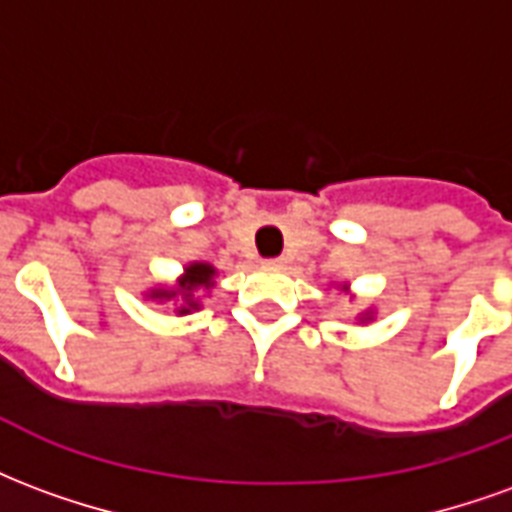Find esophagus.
<instances>
[{
  "mask_svg": "<svg viewBox=\"0 0 512 512\" xmlns=\"http://www.w3.org/2000/svg\"><path fill=\"white\" fill-rule=\"evenodd\" d=\"M282 263H285V257H268L266 260V266H271V268H279Z\"/></svg>",
  "mask_w": 512,
  "mask_h": 512,
  "instance_id": "1",
  "label": "esophagus"
}]
</instances>
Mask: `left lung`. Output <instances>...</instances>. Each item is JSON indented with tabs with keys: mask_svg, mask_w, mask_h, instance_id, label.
Wrapping results in <instances>:
<instances>
[{
	"mask_svg": "<svg viewBox=\"0 0 512 512\" xmlns=\"http://www.w3.org/2000/svg\"><path fill=\"white\" fill-rule=\"evenodd\" d=\"M343 290H345V285H343ZM362 321H370V312H365V318H362Z\"/></svg>",
	"mask_w": 512,
	"mask_h": 512,
	"instance_id": "left-lung-1",
	"label": "left lung"
}]
</instances>
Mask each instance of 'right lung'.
<instances>
[{"label": "right lung", "instance_id": "right-lung-1", "mask_svg": "<svg viewBox=\"0 0 512 512\" xmlns=\"http://www.w3.org/2000/svg\"><path fill=\"white\" fill-rule=\"evenodd\" d=\"M213 277H216V268L211 263H191L183 268V277L178 279L175 288H156L147 293V299L158 301H178V315H189L191 310H200V299H197V290L211 293Z\"/></svg>", "mask_w": 512, "mask_h": 512}]
</instances>
